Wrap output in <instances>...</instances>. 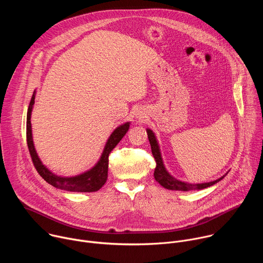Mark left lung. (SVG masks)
Instances as JSON below:
<instances>
[{"label": "left lung", "mask_w": 263, "mask_h": 263, "mask_svg": "<svg viewBox=\"0 0 263 263\" xmlns=\"http://www.w3.org/2000/svg\"><path fill=\"white\" fill-rule=\"evenodd\" d=\"M146 133H147V138H148L149 144H151L152 154H153V156L155 158V161H156V167H155V171H154V178L160 185H162L164 187V189L171 190V191H181V192L204 190V189H206V187H209V186L217 183L218 181H220L224 177V176H222V177H220L219 179H217L215 181L208 182V183H201V184H191V183H186V182H181V181L173 178L165 171V168L163 166V162H162V159H161L158 143L156 141L154 133L149 129L146 130Z\"/></svg>", "instance_id": "left-lung-1"}]
</instances>
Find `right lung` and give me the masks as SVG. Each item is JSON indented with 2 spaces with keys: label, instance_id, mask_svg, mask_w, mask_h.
Returning a JSON list of instances; mask_svg holds the SVG:
<instances>
[{
  "label": "right lung",
  "instance_id": "right-lung-1",
  "mask_svg": "<svg viewBox=\"0 0 263 263\" xmlns=\"http://www.w3.org/2000/svg\"><path fill=\"white\" fill-rule=\"evenodd\" d=\"M34 99L35 96L33 93L32 99L29 104L28 112H27V144L29 148V153L32 159V162L37 171L41 175V177L46 180L49 184L57 187V189L67 191V192H80V193H91L99 191L101 187L106 183L107 177H108V158L109 154L111 153L117 144L121 141V139L125 136L127 131L129 130V123H126L120 127H118L112 134L110 135L105 148L103 151L102 157L98 164L92 167L90 171L71 178H63L58 177L52 174L40 160L39 156L36 154V151L34 148L33 140H32V131H31V111L32 107L34 105Z\"/></svg>",
  "mask_w": 263,
  "mask_h": 263
}]
</instances>
